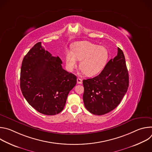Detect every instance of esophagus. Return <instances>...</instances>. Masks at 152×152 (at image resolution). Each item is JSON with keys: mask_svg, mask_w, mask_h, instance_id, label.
Returning a JSON list of instances; mask_svg holds the SVG:
<instances>
[{"mask_svg": "<svg viewBox=\"0 0 152 152\" xmlns=\"http://www.w3.org/2000/svg\"><path fill=\"white\" fill-rule=\"evenodd\" d=\"M77 82L78 84H82V80L80 78H77Z\"/></svg>", "mask_w": 152, "mask_h": 152, "instance_id": "34e87169", "label": "esophagus"}]
</instances>
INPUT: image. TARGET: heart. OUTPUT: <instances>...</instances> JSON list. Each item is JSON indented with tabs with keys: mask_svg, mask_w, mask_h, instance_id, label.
Here are the masks:
<instances>
[{
	"mask_svg": "<svg viewBox=\"0 0 152 152\" xmlns=\"http://www.w3.org/2000/svg\"><path fill=\"white\" fill-rule=\"evenodd\" d=\"M109 58L107 49L89 41H78L72 46V52L66 53V64L67 69L72 72L80 61L79 67L87 76L99 74L105 67Z\"/></svg>",
	"mask_w": 152,
	"mask_h": 152,
	"instance_id": "heart-1",
	"label": "heart"
}]
</instances>
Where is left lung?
I'll return each instance as SVG.
<instances>
[{
	"label": "left lung",
	"instance_id": "left-lung-1",
	"mask_svg": "<svg viewBox=\"0 0 152 152\" xmlns=\"http://www.w3.org/2000/svg\"><path fill=\"white\" fill-rule=\"evenodd\" d=\"M83 100L91 113L101 115L110 113L120 104L129 87V73L123 51L110 60L97 76L83 80Z\"/></svg>",
	"mask_w": 152,
	"mask_h": 152
}]
</instances>
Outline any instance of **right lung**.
<instances>
[{"label":"right lung","instance_id":"add662e5","mask_svg":"<svg viewBox=\"0 0 152 152\" xmlns=\"http://www.w3.org/2000/svg\"><path fill=\"white\" fill-rule=\"evenodd\" d=\"M38 42L25 56L20 72V88L28 103L38 112L53 115L61 112L77 77L62 67Z\"/></svg>","mask_w":152,"mask_h":152}]
</instances>
